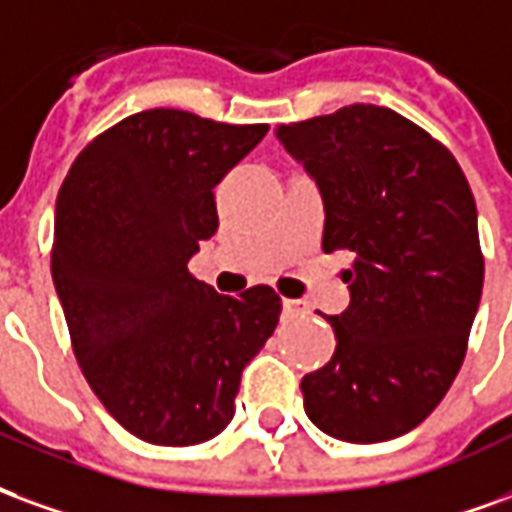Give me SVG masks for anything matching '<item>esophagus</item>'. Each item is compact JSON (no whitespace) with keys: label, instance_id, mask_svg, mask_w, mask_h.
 Masks as SVG:
<instances>
[{"label":"esophagus","instance_id":"1","mask_svg":"<svg viewBox=\"0 0 512 512\" xmlns=\"http://www.w3.org/2000/svg\"><path fill=\"white\" fill-rule=\"evenodd\" d=\"M283 313H286V316H300V313H305V302L283 300Z\"/></svg>","mask_w":512,"mask_h":512}]
</instances>
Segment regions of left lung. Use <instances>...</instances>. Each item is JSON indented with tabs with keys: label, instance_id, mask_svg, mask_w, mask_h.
<instances>
[{
	"label": "left lung",
	"instance_id": "1",
	"mask_svg": "<svg viewBox=\"0 0 512 512\" xmlns=\"http://www.w3.org/2000/svg\"><path fill=\"white\" fill-rule=\"evenodd\" d=\"M275 136L324 204V253L352 251L330 363L302 376L311 423L352 445L409 434L464 363L483 294L477 207L455 158L390 108L354 103Z\"/></svg>",
	"mask_w": 512,
	"mask_h": 512
}]
</instances>
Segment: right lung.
Here are the masks:
<instances>
[{"label":"right lung","mask_w":512,"mask_h":512,"mask_svg":"<svg viewBox=\"0 0 512 512\" xmlns=\"http://www.w3.org/2000/svg\"><path fill=\"white\" fill-rule=\"evenodd\" d=\"M267 130L149 108L89 141L59 188L51 275L73 352L111 417L149 445L218 436L281 316L270 286L226 297L188 272L218 231L212 190Z\"/></svg>","instance_id":"1"}]
</instances>
